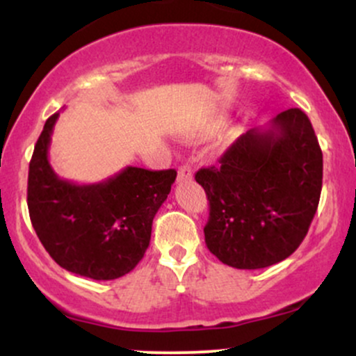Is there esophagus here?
Masks as SVG:
<instances>
[{
  "label": "esophagus",
  "mask_w": 356,
  "mask_h": 356,
  "mask_svg": "<svg viewBox=\"0 0 356 356\" xmlns=\"http://www.w3.org/2000/svg\"><path fill=\"white\" fill-rule=\"evenodd\" d=\"M192 177V170L189 165H181L179 167V172H177V181L182 182V181H189Z\"/></svg>",
  "instance_id": "obj_1"
}]
</instances>
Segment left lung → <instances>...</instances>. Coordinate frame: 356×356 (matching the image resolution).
Wrapping results in <instances>:
<instances>
[{
  "label": "left lung",
  "instance_id": "1",
  "mask_svg": "<svg viewBox=\"0 0 356 356\" xmlns=\"http://www.w3.org/2000/svg\"><path fill=\"white\" fill-rule=\"evenodd\" d=\"M195 181L209 201L204 236L212 254L238 269L280 263L305 239L320 202L323 154L312 122L300 108L277 113Z\"/></svg>",
  "mask_w": 356,
  "mask_h": 356
}]
</instances>
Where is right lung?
<instances>
[{
    "label": "right lung",
    "mask_w": 356,
    "mask_h": 356,
    "mask_svg": "<svg viewBox=\"0 0 356 356\" xmlns=\"http://www.w3.org/2000/svg\"><path fill=\"white\" fill-rule=\"evenodd\" d=\"M53 113L36 142L28 170V211L33 229L56 264L107 281L137 266L149 248L152 220L177 177L174 169L125 167L97 184L60 179L48 161Z\"/></svg>",
    "instance_id": "obj_1"
}]
</instances>
